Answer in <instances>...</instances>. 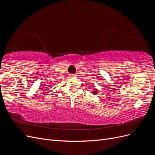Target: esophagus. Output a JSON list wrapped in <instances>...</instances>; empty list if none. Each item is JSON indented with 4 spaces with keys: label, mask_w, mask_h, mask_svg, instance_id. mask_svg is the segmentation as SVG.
I'll use <instances>...</instances> for the list:
<instances>
[{
    "label": "esophagus",
    "mask_w": 155,
    "mask_h": 155,
    "mask_svg": "<svg viewBox=\"0 0 155 155\" xmlns=\"http://www.w3.org/2000/svg\"><path fill=\"white\" fill-rule=\"evenodd\" d=\"M68 76H69L70 78H75V77H76V75L71 74H68Z\"/></svg>",
    "instance_id": "obj_1"
}]
</instances>
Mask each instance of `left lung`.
<instances>
[{
  "instance_id": "1",
  "label": "left lung",
  "mask_w": 155,
  "mask_h": 155,
  "mask_svg": "<svg viewBox=\"0 0 155 155\" xmlns=\"http://www.w3.org/2000/svg\"><path fill=\"white\" fill-rule=\"evenodd\" d=\"M97 89H95L94 91H92V93L94 94H97Z\"/></svg>"
}]
</instances>
